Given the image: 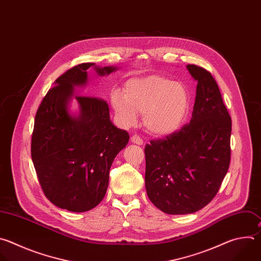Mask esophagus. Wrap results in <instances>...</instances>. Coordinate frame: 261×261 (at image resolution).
<instances>
[{
	"mask_svg": "<svg viewBox=\"0 0 261 261\" xmlns=\"http://www.w3.org/2000/svg\"><path fill=\"white\" fill-rule=\"evenodd\" d=\"M130 141H132V143H134V144H137V145H143V140H142V138L140 137V136H138V135H134L132 138H130Z\"/></svg>",
	"mask_w": 261,
	"mask_h": 261,
	"instance_id": "34e87169",
	"label": "esophagus"
}]
</instances>
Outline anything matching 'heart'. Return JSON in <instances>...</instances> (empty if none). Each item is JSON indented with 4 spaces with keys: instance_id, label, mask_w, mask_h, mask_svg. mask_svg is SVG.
Here are the masks:
<instances>
[{
    "instance_id": "obj_1",
    "label": "heart",
    "mask_w": 261,
    "mask_h": 261,
    "mask_svg": "<svg viewBox=\"0 0 261 261\" xmlns=\"http://www.w3.org/2000/svg\"><path fill=\"white\" fill-rule=\"evenodd\" d=\"M111 103L119 122L133 126L143 113L146 128L158 136L178 130L189 113L190 95L186 86L161 75L134 78L126 82L124 93L114 89Z\"/></svg>"
}]
</instances>
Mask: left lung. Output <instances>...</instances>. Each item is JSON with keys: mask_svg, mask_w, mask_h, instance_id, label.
<instances>
[{"mask_svg": "<svg viewBox=\"0 0 261 261\" xmlns=\"http://www.w3.org/2000/svg\"><path fill=\"white\" fill-rule=\"evenodd\" d=\"M197 81L189 123L145 147L149 199L170 215L194 213L217 194L230 163L231 118L211 75L186 66Z\"/></svg>", "mask_w": 261, "mask_h": 261, "instance_id": "8db88e82", "label": "left lung"}]
</instances>
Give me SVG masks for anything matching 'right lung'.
Here are the masks:
<instances>
[{
    "instance_id": "obj_1",
    "label": "right lung",
    "mask_w": 261,
    "mask_h": 261,
    "mask_svg": "<svg viewBox=\"0 0 261 261\" xmlns=\"http://www.w3.org/2000/svg\"><path fill=\"white\" fill-rule=\"evenodd\" d=\"M105 76L116 67L80 64L60 76L38 108L32 136L34 167L46 197L61 209L85 212L106 194L109 172L129 136L110 120L108 103L97 97L75 94L74 86L87 83V69ZM75 97L80 114L68 112Z\"/></svg>"
}]
</instances>
